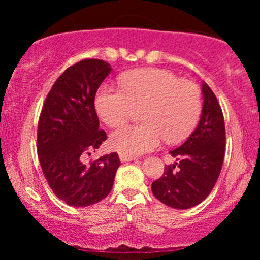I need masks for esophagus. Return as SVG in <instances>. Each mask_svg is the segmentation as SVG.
Listing matches in <instances>:
<instances>
[{
	"mask_svg": "<svg viewBox=\"0 0 260 260\" xmlns=\"http://www.w3.org/2000/svg\"><path fill=\"white\" fill-rule=\"evenodd\" d=\"M136 159L134 156H131V155H124V154H120V160L122 162H126V161H132Z\"/></svg>",
	"mask_w": 260,
	"mask_h": 260,
	"instance_id": "1",
	"label": "esophagus"
}]
</instances>
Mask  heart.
I'll use <instances>...</instances> for the list:
<instances>
[{
  "mask_svg": "<svg viewBox=\"0 0 260 260\" xmlns=\"http://www.w3.org/2000/svg\"><path fill=\"white\" fill-rule=\"evenodd\" d=\"M95 106L101 120L112 128L142 110L144 123L121 127L110 137L115 150L132 156L157 148L164 138L176 143L189 136L201 115L202 98L196 83L165 70L143 68L126 74L122 89L101 86Z\"/></svg>",
  "mask_w": 260,
  "mask_h": 260,
  "instance_id": "obj_1",
  "label": "heart"
}]
</instances>
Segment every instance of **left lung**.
I'll use <instances>...</instances> for the list:
<instances>
[{"mask_svg": "<svg viewBox=\"0 0 260 260\" xmlns=\"http://www.w3.org/2000/svg\"><path fill=\"white\" fill-rule=\"evenodd\" d=\"M204 103L194 132L181 147L170 151L176 157L164 175L151 183L155 198L168 207L189 209L210 194L221 171L226 132L221 106L208 84L202 85Z\"/></svg>", "mask_w": 260, "mask_h": 260, "instance_id": "left-lung-1", "label": "left lung"}]
</instances>
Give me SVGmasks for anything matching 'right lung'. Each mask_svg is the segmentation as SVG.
<instances>
[{
  "label": "right lung",
  "mask_w": 260,
  "mask_h": 260,
  "mask_svg": "<svg viewBox=\"0 0 260 260\" xmlns=\"http://www.w3.org/2000/svg\"><path fill=\"white\" fill-rule=\"evenodd\" d=\"M110 72V64L96 58L68 67L47 94L39 117L38 156L44 176L55 196L73 207L103 201L121 165L117 153L83 162L107 138L99 129L94 100Z\"/></svg>",
  "instance_id": "right-lung-1"
}]
</instances>
